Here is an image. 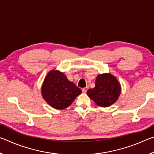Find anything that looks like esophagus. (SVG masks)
Segmentation results:
<instances>
[{
	"label": "esophagus",
	"mask_w": 154,
	"mask_h": 154,
	"mask_svg": "<svg viewBox=\"0 0 154 154\" xmlns=\"http://www.w3.org/2000/svg\"><path fill=\"white\" fill-rule=\"evenodd\" d=\"M88 90V87H85V88H83V89H82V92H83V93H86Z\"/></svg>",
	"instance_id": "1"
}]
</instances>
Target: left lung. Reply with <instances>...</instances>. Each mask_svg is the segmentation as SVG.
<instances>
[{"label": "left lung", "instance_id": "left-lung-1", "mask_svg": "<svg viewBox=\"0 0 154 154\" xmlns=\"http://www.w3.org/2000/svg\"><path fill=\"white\" fill-rule=\"evenodd\" d=\"M121 92V87L116 78L111 74L98 75L95 87L87 91V94L96 105L107 107L116 103Z\"/></svg>", "mask_w": 154, "mask_h": 154}]
</instances>
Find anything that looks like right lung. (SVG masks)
<instances>
[{
    "label": "right lung",
    "mask_w": 154,
    "mask_h": 154,
    "mask_svg": "<svg viewBox=\"0 0 154 154\" xmlns=\"http://www.w3.org/2000/svg\"><path fill=\"white\" fill-rule=\"evenodd\" d=\"M43 98L56 109L66 108L82 93L80 88L67 79L58 71H51L47 75L41 88Z\"/></svg>",
    "instance_id": "obj_1"
}]
</instances>
